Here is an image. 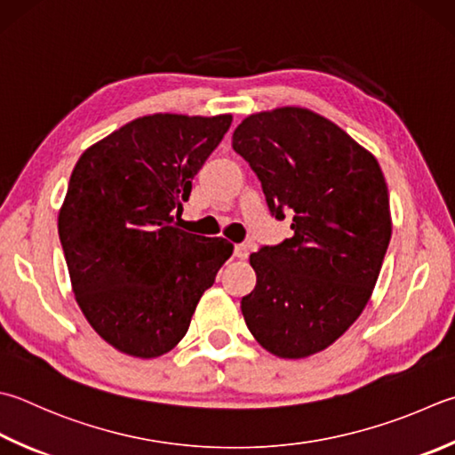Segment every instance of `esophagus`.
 Returning a JSON list of instances; mask_svg holds the SVG:
<instances>
[{
  "label": "esophagus",
  "instance_id": "1",
  "mask_svg": "<svg viewBox=\"0 0 455 455\" xmlns=\"http://www.w3.org/2000/svg\"><path fill=\"white\" fill-rule=\"evenodd\" d=\"M234 255L237 257V259H247V255H250V247H247L245 243H237L234 247Z\"/></svg>",
  "mask_w": 455,
  "mask_h": 455
}]
</instances>
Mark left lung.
I'll return each mask as SVG.
<instances>
[{"instance_id": "obj_1", "label": "left lung", "mask_w": 455, "mask_h": 455, "mask_svg": "<svg viewBox=\"0 0 455 455\" xmlns=\"http://www.w3.org/2000/svg\"><path fill=\"white\" fill-rule=\"evenodd\" d=\"M231 144L261 180L273 216H293L295 231L250 255L257 283L242 299L247 329L279 358L321 353L364 311L388 250L390 200L379 160L303 107L250 115Z\"/></svg>"}]
</instances>
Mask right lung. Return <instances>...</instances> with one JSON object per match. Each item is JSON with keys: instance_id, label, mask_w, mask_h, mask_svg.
<instances>
[{"instance_id": "1", "label": "right lung", "mask_w": 455, "mask_h": 455, "mask_svg": "<svg viewBox=\"0 0 455 455\" xmlns=\"http://www.w3.org/2000/svg\"><path fill=\"white\" fill-rule=\"evenodd\" d=\"M229 124L231 115L139 116L76 160L59 237L84 319L118 353H170L234 253L224 237L174 224Z\"/></svg>"}]
</instances>
